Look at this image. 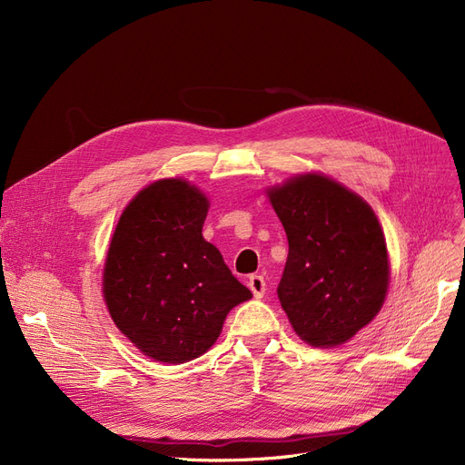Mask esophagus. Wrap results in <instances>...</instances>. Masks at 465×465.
<instances>
[{
	"mask_svg": "<svg viewBox=\"0 0 465 465\" xmlns=\"http://www.w3.org/2000/svg\"><path fill=\"white\" fill-rule=\"evenodd\" d=\"M249 288L252 290L254 298H262L263 292H265V281L262 275H251L249 277Z\"/></svg>",
	"mask_w": 465,
	"mask_h": 465,
	"instance_id": "1",
	"label": "esophagus"
}]
</instances>
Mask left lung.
<instances>
[{
  "label": "left lung",
  "instance_id": "8db88e82",
  "mask_svg": "<svg viewBox=\"0 0 465 465\" xmlns=\"http://www.w3.org/2000/svg\"><path fill=\"white\" fill-rule=\"evenodd\" d=\"M288 237L277 294L294 331L337 347L381 311L390 263L373 209L337 181L305 173L267 190Z\"/></svg>",
  "mask_w": 465,
  "mask_h": 465
}]
</instances>
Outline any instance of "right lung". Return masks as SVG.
Wrapping results in <instances>:
<instances>
[{
    "label": "right lung",
    "instance_id": "obj_1",
    "mask_svg": "<svg viewBox=\"0 0 465 465\" xmlns=\"http://www.w3.org/2000/svg\"><path fill=\"white\" fill-rule=\"evenodd\" d=\"M209 202L183 179L143 188L122 213L105 267L104 298L116 328L156 361L207 352L226 314L252 298L202 235Z\"/></svg>",
    "mask_w": 465,
    "mask_h": 465
}]
</instances>
